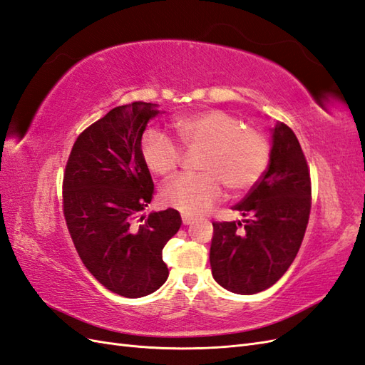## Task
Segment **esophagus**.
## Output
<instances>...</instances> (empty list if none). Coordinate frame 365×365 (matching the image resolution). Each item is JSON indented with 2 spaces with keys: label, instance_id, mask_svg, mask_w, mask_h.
<instances>
[{
  "label": "esophagus",
  "instance_id": "1",
  "mask_svg": "<svg viewBox=\"0 0 365 365\" xmlns=\"http://www.w3.org/2000/svg\"><path fill=\"white\" fill-rule=\"evenodd\" d=\"M182 222H183V225H191V223L194 222V217H190V216H182Z\"/></svg>",
  "mask_w": 365,
  "mask_h": 365
}]
</instances>
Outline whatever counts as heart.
<instances>
[{
    "label": "heart",
    "mask_w": 365,
    "mask_h": 365,
    "mask_svg": "<svg viewBox=\"0 0 365 365\" xmlns=\"http://www.w3.org/2000/svg\"><path fill=\"white\" fill-rule=\"evenodd\" d=\"M174 128L186 148H202L200 174H183L162 188V202L190 216L210 211L222 197V183L232 192L248 191L268 170L272 148L265 135L247 129L222 109H207L175 118ZM143 162L155 175H171L180 162L173 138L148 129L140 142Z\"/></svg>",
    "instance_id": "heart-1"
}]
</instances>
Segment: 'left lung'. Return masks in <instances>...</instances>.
<instances>
[{
	"instance_id": "left-lung-1",
	"label": "left lung",
	"mask_w": 365,
	"mask_h": 365,
	"mask_svg": "<svg viewBox=\"0 0 365 365\" xmlns=\"http://www.w3.org/2000/svg\"><path fill=\"white\" fill-rule=\"evenodd\" d=\"M312 207L310 173L294 133L276 121L268 170L232 210L242 219L212 223L210 264L228 292L255 294L284 276L302 244Z\"/></svg>"
}]
</instances>
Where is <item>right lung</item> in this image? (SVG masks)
Listing matches in <instances>:
<instances>
[{"label":"right lung","instance_id":"right-lung-1","mask_svg":"<svg viewBox=\"0 0 365 365\" xmlns=\"http://www.w3.org/2000/svg\"><path fill=\"white\" fill-rule=\"evenodd\" d=\"M154 103L117 106L83 130L69 155L63 207L83 264L101 285L125 297L154 293L168 279L162 251L182 225L179 211H142L154 182L140 142Z\"/></svg>","mask_w":365,"mask_h":365}]
</instances>
